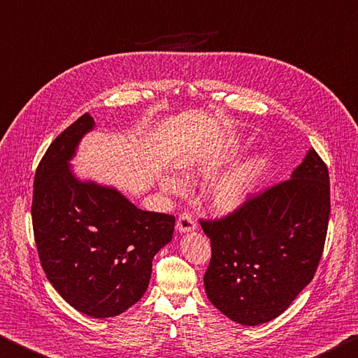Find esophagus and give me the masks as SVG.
Segmentation results:
<instances>
[{
    "label": "esophagus",
    "instance_id": "obj_1",
    "mask_svg": "<svg viewBox=\"0 0 358 358\" xmlns=\"http://www.w3.org/2000/svg\"><path fill=\"white\" fill-rule=\"evenodd\" d=\"M176 229H178L179 233H190V231L196 229L195 218H193L189 214V212H184V214L178 218V223H176Z\"/></svg>",
    "mask_w": 358,
    "mask_h": 358
}]
</instances>
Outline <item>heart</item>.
Segmentation results:
<instances>
[{"instance_id":"obj_1","label":"heart","mask_w":358,"mask_h":358,"mask_svg":"<svg viewBox=\"0 0 358 358\" xmlns=\"http://www.w3.org/2000/svg\"><path fill=\"white\" fill-rule=\"evenodd\" d=\"M264 169L266 162L262 159H255L223 176L212 189V208L220 214H231V212L241 209L252 196ZM163 187L171 193H178L180 190V185L171 179H166Z\"/></svg>"}]
</instances>
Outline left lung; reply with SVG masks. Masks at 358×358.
Returning <instances> with one entry per match:
<instances>
[{
  "label": "left lung",
  "mask_w": 358,
  "mask_h": 358,
  "mask_svg": "<svg viewBox=\"0 0 358 358\" xmlns=\"http://www.w3.org/2000/svg\"><path fill=\"white\" fill-rule=\"evenodd\" d=\"M330 215L329 169L315 149L291 179L220 220H201L212 258L206 294L242 325L278 317L315 277Z\"/></svg>",
  "instance_id": "1"
}]
</instances>
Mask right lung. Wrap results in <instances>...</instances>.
I'll use <instances>...</instances> for the list:
<instances>
[{
    "label": "right lung",
    "instance_id": "obj_1",
    "mask_svg": "<svg viewBox=\"0 0 358 358\" xmlns=\"http://www.w3.org/2000/svg\"><path fill=\"white\" fill-rule=\"evenodd\" d=\"M94 124L86 113L50 144L36 169L31 215L50 283L75 310L100 319L143 297L174 217L138 209L113 187L72 173L69 162Z\"/></svg>",
    "mask_w": 358,
    "mask_h": 358
}]
</instances>
